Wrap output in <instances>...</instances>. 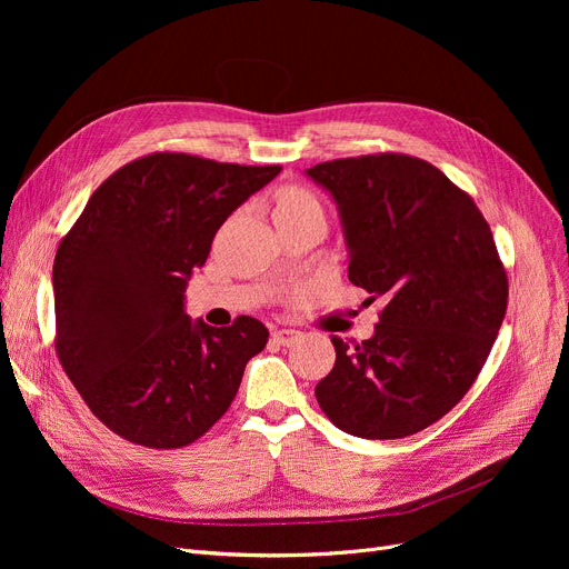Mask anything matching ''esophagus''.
I'll use <instances>...</instances> for the list:
<instances>
[{"label":"esophagus","mask_w":569,"mask_h":569,"mask_svg":"<svg viewBox=\"0 0 569 569\" xmlns=\"http://www.w3.org/2000/svg\"><path fill=\"white\" fill-rule=\"evenodd\" d=\"M272 339L279 343V346H295L297 341H302V332H297V330H277L274 335H272Z\"/></svg>","instance_id":"esophagus-1"}]
</instances>
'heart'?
Returning <instances> with one entry per match:
<instances>
[{"label":"heart","mask_w":569,"mask_h":569,"mask_svg":"<svg viewBox=\"0 0 569 569\" xmlns=\"http://www.w3.org/2000/svg\"><path fill=\"white\" fill-rule=\"evenodd\" d=\"M311 207H320V204L309 191L297 189V187H288L279 193L277 212H300V209H311Z\"/></svg>","instance_id":"1"}]
</instances>
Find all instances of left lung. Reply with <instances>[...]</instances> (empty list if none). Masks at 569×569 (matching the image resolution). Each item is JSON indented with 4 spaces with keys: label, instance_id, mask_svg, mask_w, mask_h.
Listing matches in <instances>:
<instances>
[{
    "label": "left lung",
    "instance_id": "obj_1",
    "mask_svg": "<svg viewBox=\"0 0 569 569\" xmlns=\"http://www.w3.org/2000/svg\"><path fill=\"white\" fill-rule=\"evenodd\" d=\"M305 172L337 202L348 279L387 302L371 339H332L337 362L316 399L350 436H412L463 399L498 337L507 277L491 228L422 159L371 154Z\"/></svg>",
    "mask_w": 569,
    "mask_h": 569
}]
</instances>
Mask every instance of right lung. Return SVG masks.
Masks as SVG:
<instances>
[{
    "instance_id": "obj_1",
    "label": "right lung",
    "mask_w": 569,
    "mask_h": 569,
    "mask_svg": "<svg viewBox=\"0 0 569 569\" xmlns=\"http://www.w3.org/2000/svg\"><path fill=\"white\" fill-rule=\"evenodd\" d=\"M279 166L159 152L112 172L52 264L57 355L99 420L131 442L172 450L232 403L267 327L187 316V286L234 209Z\"/></svg>"
}]
</instances>
